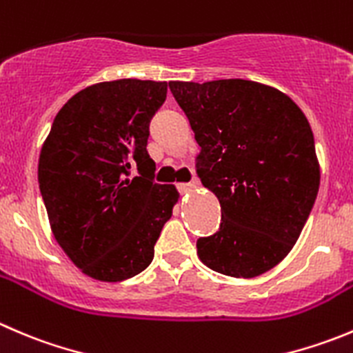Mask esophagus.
Listing matches in <instances>:
<instances>
[{
	"instance_id": "esophagus-1",
	"label": "esophagus",
	"mask_w": 353,
	"mask_h": 353,
	"mask_svg": "<svg viewBox=\"0 0 353 353\" xmlns=\"http://www.w3.org/2000/svg\"><path fill=\"white\" fill-rule=\"evenodd\" d=\"M198 186V179H193L191 183H186V184H177V190L179 191H191L193 188Z\"/></svg>"
}]
</instances>
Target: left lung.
<instances>
[{
	"label": "left lung",
	"mask_w": 353,
	"mask_h": 353,
	"mask_svg": "<svg viewBox=\"0 0 353 353\" xmlns=\"http://www.w3.org/2000/svg\"><path fill=\"white\" fill-rule=\"evenodd\" d=\"M200 155L201 184L221 203V228L196 241L212 271L255 278L278 265L299 239L319 191L309 121L271 85L245 79L170 81Z\"/></svg>",
	"instance_id": "obj_1"
}]
</instances>
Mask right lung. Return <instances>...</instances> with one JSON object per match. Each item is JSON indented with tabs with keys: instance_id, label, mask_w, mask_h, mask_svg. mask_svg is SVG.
<instances>
[{
	"instance_id": "obj_1",
	"label": "right lung",
	"mask_w": 353,
	"mask_h": 353,
	"mask_svg": "<svg viewBox=\"0 0 353 353\" xmlns=\"http://www.w3.org/2000/svg\"><path fill=\"white\" fill-rule=\"evenodd\" d=\"M165 98L167 82H98L61 107L41 148L37 179L54 239L98 281L148 268L179 198L172 184L153 183L146 152L150 121Z\"/></svg>"
}]
</instances>
